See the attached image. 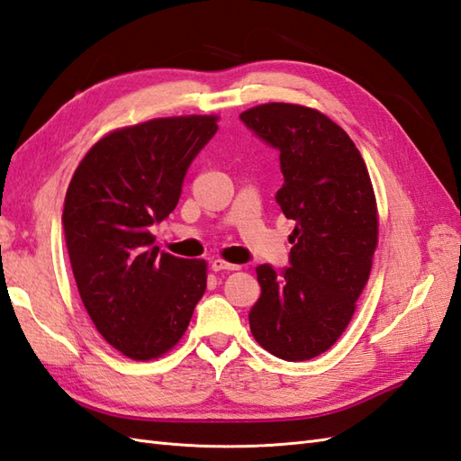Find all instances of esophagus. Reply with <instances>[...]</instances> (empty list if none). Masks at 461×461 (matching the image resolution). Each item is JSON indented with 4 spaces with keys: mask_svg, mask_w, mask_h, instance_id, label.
Listing matches in <instances>:
<instances>
[{
    "mask_svg": "<svg viewBox=\"0 0 461 461\" xmlns=\"http://www.w3.org/2000/svg\"><path fill=\"white\" fill-rule=\"evenodd\" d=\"M239 267H240V266L224 262V260H221V258H215V260L211 262V269H212V272H234V269H239Z\"/></svg>",
    "mask_w": 461,
    "mask_h": 461,
    "instance_id": "1",
    "label": "esophagus"
}]
</instances>
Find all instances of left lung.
Segmentation results:
<instances>
[{"instance_id": "1", "label": "left lung", "mask_w": 461, "mask_h": 461, "mask_svg": "<svg viewBox=\"0 0 461 461\" xmlns=\"http://www.w3.org/2000/svg\"><path fill=\"white\" fill-rule=\"evenodd\" d=\"M240 121L277 150L284 185L276 201L295 221L289 267H256L262 294L249 312L250 330L282 360H311L340 339L372 272V179L352 139L315 109L266 104Z\"/></svg>"}]
</instances>
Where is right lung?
Returning a JSON list of instances; mask_svg holds the SVG:
<instances>
[{"label":"right lung","instance_id":"obj_1","mask_svg":"<svg viewBox=\"0 0 461 461\" xmlns=\"http://www.w3.org/2000/svg\"><path fill=\"white\" fill-rule=\"evenodd\" d=\"M217 117L152 119L101 139L76 167L62 211L66 249L87 315L132 360L182 339L207 287V264L154 246Z\"/></svg>","mask_w":461,"mask_h":461}]
</instances>
